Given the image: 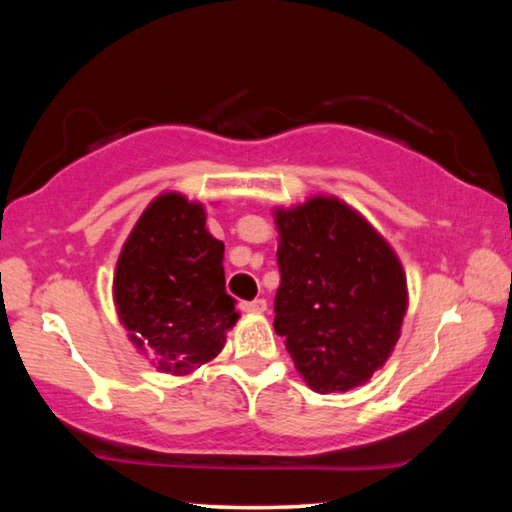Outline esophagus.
Listing matches in <instances>:
<instances>
[{
  "instance_id": "esophagus-1",
  "label": "esophagus",
  "mask_w": 512,
  "mask_h": 512,
  "mask_svg": "<svg viewBox=\"0 0 512 512\" xmlns=\"http://www.w3.org/2000/svg\"><path fill=\"white\" fill-rule=\"evenodd\" d=\"M266 307H268L266 300H262V298H257L253 302H241V309L248 311V314H264Z\"/></svg>"
}]
</instances>
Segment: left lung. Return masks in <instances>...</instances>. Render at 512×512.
I'll use <instances>...</instances> for the list:
<instances>
[{"instance_id": "obj_1", "label": "left lung", "mask_w": 512, "mask_h": 512, "mask_svg": "<svg viewBox=\"0 0 512 512\" xmlns=\"http://www.w3.org/2000/svg\"><path fill=\"white\" fill-rule=\"evenodd\" d=\"M275 332L305 384L320 395L370 381L400 341L409 307L406 273L393 246L336 196L275 207Z\"/></svg>"}]
</instances>
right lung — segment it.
Segmentation results:
<instances>
[{"label":"right lung","instance_id":"1","mask_svg":"<svg viewBox=\"0 0 512 512\" xmlns=\"http://www.w3.org/2000/svg\"><path fill=\"white\" fill-rule=\"evenodd\" d=\"M205 221L203 203L180 192L155 196L121 246L112 277L128 341L173 377L212 361L239 320L225 293L223 241Z\"/></svg>","mask_w":512,"mask_h":512}]
</instances>
